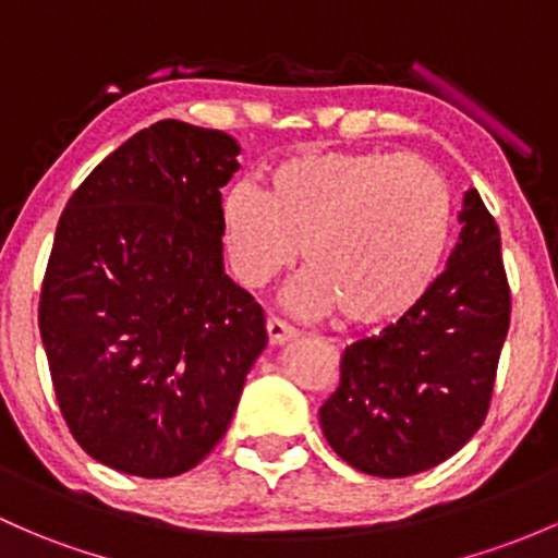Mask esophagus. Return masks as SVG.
Segmentation results:
<instances>
[{
    "mask_svg": "<svg viewBox=\"0 0 558 558\" xmlns=\"http://www.w3.org/2000/svg\"><path fill=\"white\" fill-rule=\"evenodd\" d=\"M266 332H268V343L271 345H281L287 343V340L298 338V329L287 325V322L277 319V316H271V319L266 322Z\"/></svg>",
    "mask_w": 558,
    "mask_h": 558,
    "instance_id": "obj_1",
    "label": "esophagus"
}]
</instances>
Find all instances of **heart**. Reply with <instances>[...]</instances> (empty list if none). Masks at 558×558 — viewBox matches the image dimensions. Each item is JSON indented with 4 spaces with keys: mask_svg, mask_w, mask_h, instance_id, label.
<instances>
[{
    "mask_svg": "<svg viewBox=\"0 0 558 558\" xmlns=\"http://www.w3.org/2000/svg\"><path fill=\"white\" fill-rule=\"evenodd\" d=\"M220 223L244 287L268 284L303 244L311 268L287 292L292 308H340L351 325H386L410 314L439 277L452 199L423 159L311 151L268 170L263 194L233 185Z\"/></svg>",
    "mask_w": 558,
    "mask_h": 558,
    "instance_id": "b5f03b06",
    "label": "heart"
}]
</instances>
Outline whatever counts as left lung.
<instances>
[{"label": "left lung", "mask_w": 558, "mask_h": 558, "mask_svg": "<svg viewBox=\"0 0 558 558\" xmlns=\"http://www.w3.org/2000/svg\"><path fill=\"white\" fill-rule=\"evenodd\" d=\"M458 220L447 271L397 325L345 349L338 391L319 407L329 447L369 476L434 469L487 417L511 292L500 229L476 189Z\"/></svg>", "instance_id": "obj_1"}]
</instances>
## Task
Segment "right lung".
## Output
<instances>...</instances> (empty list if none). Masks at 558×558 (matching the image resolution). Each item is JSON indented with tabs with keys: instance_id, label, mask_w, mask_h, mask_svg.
Wrapping results in <instances>:
<instances>
[{
	"instance_id": "add662e5",
	"label": "right lung",
	"mask_w": 558,
	"mask_h": 558,
	"mask_svg": "<svg viewBox=\"0 0 558 558\" xmlns=\"http://www.w3.org/2000/svg\"><path fill=\"white\" fill-rule=\"evenodd\" d=\"M220 130L161 119L109 154L58 220L39 332L58 404L89 458L167 478L223 439L266 319L223 266Z\"/></svg>"
}]
</instances>
